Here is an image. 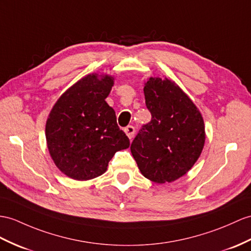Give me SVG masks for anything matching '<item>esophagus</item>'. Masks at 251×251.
Listing matches in <instances>:
<instances>
[{"mask_svg": "<svg viewBox=\"0 0 251 251\" xmlns=\"http://www.w3.org/2000/svg\"><path fill=\"white\" fill-rule=\"evenodd\" d=\"M125 132H126V134L127 135V137H129L130 139H132L134 137V134H135V129H134V126H129L126 127Z\"/></svg>", "mask_w": 251, "mask_h": 251, "instance_id": "obj_1", "label": "esophagus"}]
</instances>
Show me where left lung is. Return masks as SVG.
Listing matches in <instances>:
<instances>
[{
    "label": "left lung",
    "mask_w": 251,
    "mask_h": 251,
    "mask_svg": "<svg viewBox=\"0 0 251 251\" xmlns=\"http://www.w3.org/2000/svg\"><path fill=\"white\" fill-rule=\"evenodd\" d=\"M144 94L151 121L134 138L132 155L145 178L158 184L174 182L189 172L202 152V115L167 77H149Z\"/></svg>",
    "instance_id": "8db88e82"
}]
</instances>
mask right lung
<instances>
[{
    "instance_id": "1",
    "label": "right lung",
    "mask_w": 251,
    "mask_h": 251,
    "mask_svg": "<svg viewBox=\"0 0 251 251\" xmlns=\"http://www.w3.org/2000/svg\"><path fill=\"white\" fill-rule=\"evenodd\" d=\"M115 77L90 73L58 98L48 116L46 139L56 167L69 178L87 181L104 174L116 152L130 140L105 99Z\"/></svg>"
}]
</instances>
